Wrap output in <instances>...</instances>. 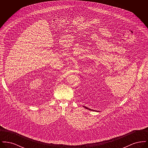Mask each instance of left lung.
<instances>
[{
	"label": "left lung",
	"mask_w": 148,
	"mask_h": 148,
	"mask_svg": "<svg viewBox=\"0 0 148 148\" xmlns=\"http://www.w3.org/2000/svg\"><path fill=\"white\" fill-rule=\"evenodd\" d=\"M83 107H84L85 108H86V109H88V110H92V111H95V112H98V111H96V110H94L90 109H89V108H87V107H86V106H83Z\"/></svg>",
	"instance_id": "8db88e82"
}]
</instances>
